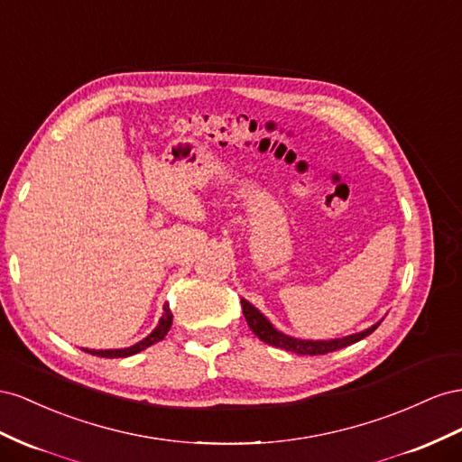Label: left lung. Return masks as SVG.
<instances>
[{"instance_id": "obj_1", "label": "left lung", "mask_w": 462, "mask_h": 462, "mask_svg": "<svg viewBox=\"0 0 462 462\" xmlns=\"http://www.w3.org/2000/svg\"><path fill=\"white\" fill-rule=\"evenodd\" d=\"M242 310L245 315V321L249 325V328L263 340L267 342L271 346L276 348H282L286 352H294V354H301V356H318V354H328V352H335L340 350L345 346L354 345V342H358L362 338H365L367 335H372L375 328L381 325V321H377L375 325H372L370 328H365L362 333H354L348 337H342V338H333V340H301V338H294V337H288L281 331H276V328L271 325V321L263 315L257 308H254L249 304L247 300L242 298Z\"/></svg>"}]
</instances>
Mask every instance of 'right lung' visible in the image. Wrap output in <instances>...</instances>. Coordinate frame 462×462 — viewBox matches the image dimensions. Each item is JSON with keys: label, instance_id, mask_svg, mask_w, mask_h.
Here are the masks:
<instances>
[{"label": "right lung", "instance_id": "obj_1", "mask_svg": "<svg viewBox=\"0 0 462 462\" xmlns=\"http://www.w3.org/2000/svg\"><path fill=\"white\" fill-rule=\"evenodd\" d=\"M172 319H174V318H172V311H170V306L166 304V306H164L162 318H161V321H158L154 331H152L147 338L139 340L137 345L127 346V348H117V350H88V348H83V350L88 352V354H92V356H100V358H127V356H134V354H137V352H141V350H144V348L152 346L154 342L162 340V338L168 335L170 327H172Z\"/></svg>", "mask_w": 462, "mask_h": 462}]
</instances>
